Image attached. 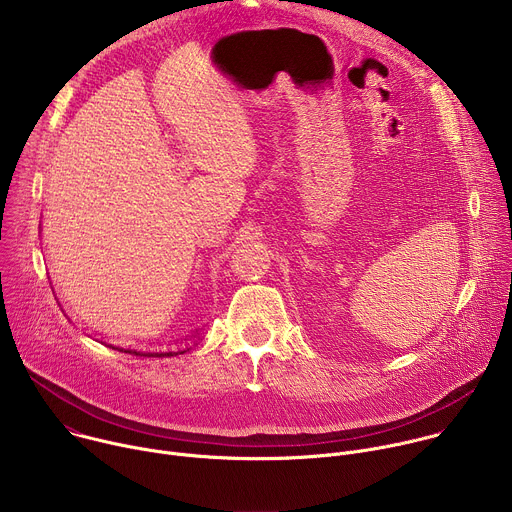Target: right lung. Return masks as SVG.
I'll return each instance as SVG.
<instances>
[{
    "instance_id": "add662e5",
    "label": "right lung",
    "mask_w": 512,
    "mask_h": 512,
    "mask_svg": "<svg viewBox=\"0 0 512 512\" xmlns=\"http://www.w3.org/2000/svg\"><path fill=\"white\" fill-rule=\"evenodd\" d=\"M194 338H200V334L196 332L194 336H190V340H194ZM186 340V338H184ZM111 348H115V350H119V352H129V354H135V356H176V354H184L186 350H190V344L186 346V348H178V350H168V352H141V350H135V348H119V346H113V344H109Z\"/></svg>"
}]
</instances>
